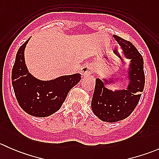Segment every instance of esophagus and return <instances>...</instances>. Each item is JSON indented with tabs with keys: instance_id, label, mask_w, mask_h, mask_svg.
I'll list each match as a JSON object with an SVG mask.
<instances>
[{
	"instance_id": "1",
	"label": "esophagus",
	"mask_w": 159,
	"mask_h": 159,
	"mask_svg": "<svg viewBox=\"0 0 159 159\" xmlns=\"http://www.w3.org/2000/svg\"><path fill=\"white\" fill-rule=\"evenodd\" d=\"M81 73L82 76H89V75H90L92 73V67L89 65H84V66H83L82 68H81Z\"/></svg>"
}]
</instances>
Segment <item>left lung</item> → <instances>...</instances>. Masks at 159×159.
Here are the masks:
<instances>
[{
	"label": "left lung",
	"instance_id": "left-lung-1",
	"mask_svg": "<svg viewBox=\"0 0 159 159\" xmlns=\"http://www.w3.org/2000/svg\"><path fill=\"white\" fill-rule=\"evenodd\" d=\"M113 37L121 46L124 55L131 60L125 78L129 81L126 89L112 91L105 87L106 84L115 83V78L95 80L91 109L99 119L106 122H116L128 118L137 106L145 87L142 54L130 41L115 34Z\"/></svg>",
	"mask_w": 159,
	"mask_h": 159
}]
</instances>
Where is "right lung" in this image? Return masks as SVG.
<instances>
[{"mask_svg":"<svg viewBox=\"0 0 159 159\" xmlns=\"http://www.w3.org/2000/svg\"><path fill=\"white\" fill-rule=\"evenodd\" d=\"M29 40L17 51L11 81L20 108L28 115L44 118L60 109L70 90L81 81V75H64L50 81L34 78L28 71L25 61V49Z\"/></svg>","mask_w":159,"mask_h":159,"instance_id":"add662e5","label":"right lung"}]
</instances>
